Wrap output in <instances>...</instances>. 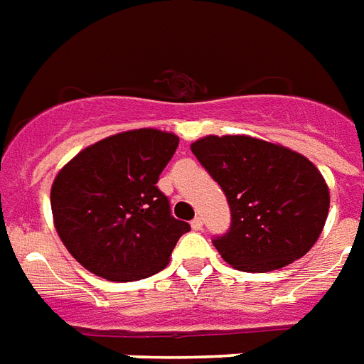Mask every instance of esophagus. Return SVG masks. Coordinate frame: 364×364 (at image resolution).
<instances>
[{
	"label": "esophagus",
	"instance_id": "obj_1",
	"mask_svg": "<svg viewBox=\"0 0 364 364\" xmlns=\"http://www.w3.org/2000/svg\"><path fill=\"white\" fill-rule=\"evenodd\" d=\"M201 228H203V220H201V218H199V217H196L192 220V230L199 232V230H201Z\"/></svg>",
	"mask_w": 364,
	"mask_h": 364
}]
</instances>
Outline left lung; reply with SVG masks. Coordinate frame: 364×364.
Here are the masks:
<instances>
[{"label": "left lung", "mask_w": 364, "mask_h": 364, "mask_svg": "<svg viewBox=\"0 0 364 364\" xmlns=\"http://www.w3.org/2000/svg\"><path fill=\"white\" fill-rule=\"evenodd\" d=\"M190 147L230 205V230L213 240L226 263L267 272L294 263L315 245L330 192L307 157L251 136H205Z\"/></svg>", "instance_id": "left-lung-1"}]
</instances>
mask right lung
Listing matches in <instances>:
<instances>
[{"mask_svg":"<svg viewBox=\"0 0 364 364\" xmlns=\"http://www.w3.org/2000/svg\"><path fill=\"white\" fill-rule=\"evenodd\" d=\"M178 136L155 128L114 134L82 149L51 184L53 224L92 274L132 282L159 272L190 224L171 215L157 180Z\"/></svg>","mask_w":364,"mask_h":364,"instance_id":"right-lung-1","label":"right lung"}]
</instances>
